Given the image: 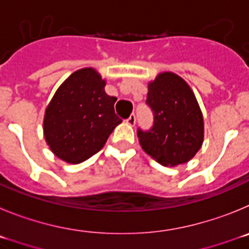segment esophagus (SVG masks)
<instances>
[{
	"mask_svg": "<svg viewBox=\"0 0 249 249\" xmlns=\"http://www.w3.org/2000/svg\"><path fill=\"white\" fill-rule=\"evenodd\" d=\"M126 123L129 125H131V126H134V125H135V123H136V116L134 115V114H131V115H130L129 118H127Z\"/></svg>",
	"mask_w": 249,
	"mask_h": 249,
	"instance_id": "esophagus-1",
	"label": "esophagus"
}]
</instances>
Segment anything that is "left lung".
<instances>
[{
	"label": "left lung",
	"mask_w": 249,
	"mask_h": 249,
	"mask_svg": "<svg viewBox=\"0 0 249 249\" xmlns=\"http://www.w3.org/2000/svg\"><path fill=\"white\" fill-rule=\"evenodd\" d=\"M146 104L154 113V125L138 129L142 150L163 166L191 160L203 142V118L189 84L163 71L149 83Z\"/></svg>",
	"instance_id": "1"
}]
</instances>
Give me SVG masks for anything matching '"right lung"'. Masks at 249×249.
Here are the masks:
<instances>
[{
	"label": "right lung",
	"mask_w": 249,
	"mask_h": 249,
	"mask_svg": "<svg viewBox=\"0 0 249 249\" xmlns=\"http://www.w3.org/2000/svg\"><path fill=\"white\" fill-rule=\"evenodd\" d=\"M93 68L69 75L55 91L44 114L47 144L57 158L79 163L97 154L122 119L114 111L115 97Z\"/></svg>",
	"instance_id": "right-lung-1"
}]
</instances>
